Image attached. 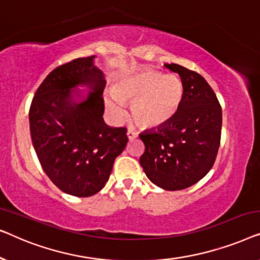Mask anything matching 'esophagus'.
<instances>
[{
  "label": "esophagus",
  "mask_w": 260,
  "mask_h": 260,
  "mask_svg": "<svg viewBox=\"0 0 260 260\" xmlns=\"http://www.w3.org/2000/svg\"><path fill=\"white\" fill-rule=\"evenodd\" d=\"M126 135H127V138H129V140H134V138L137 137L136 131H135L134 129H129V130H127Z\"/></svg>",
  "instance_id": "obj_1"
}]
</instances>
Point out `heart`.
Here are the masks:
<instances>
[{"label": "heart", "instance_id": "heart-1", "mask_svg": "<svg viewBox=\"0 0 260 260\" xmlns=\"http://www.w3.org/2000/svg\"><path fill=\"white\" fill-rule=\"evenodd\" d=\"M105 98V106L115 119L125 113L123 102H133L131 111L138 125L156 129L174 119L183 101V85L173 74L141 70L119 78Z\"/></svg>", "mask_w": 260, "mask_h": 260}]
</instances>
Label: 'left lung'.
I'll list each match as a JSON object with an SVG mask.
<instances>
[{"label":"left lung","instance_id":"8db88e82","mask_svg":"<svg viewBox=\"0 0 260 260\" xmlns=\"http://www.w3.org/2000/svg\"><path fill=\"white\" fill-rule=\"evenodd\" d=\"M166 67L180 74L183 101L174 119L140 135L145 147L140 163L156 186L181 190L199 182L214 165L221 138L222 110L204 77L177 63Z\"/></svg>","mask_w":260,"mask_h":260}]
</instances>
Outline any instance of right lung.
<instances>
[{"label": "right lung", "mask_w": 260, "mask_h": 260, "mask_svg": "<svg viewBox=\"0 0 260 260\" xmlns=\"http://www.w3.org/2000/svg\"><path fill=\"white\" fill-rule=\"evenodd\" d=\"M93 55L52 71L29 108L31 143L49 180L70 195L92 197L108 182L127 143L126 127L103 119L104 74Z\"/></svg>", "instance_id": "1"}]
</instances>
